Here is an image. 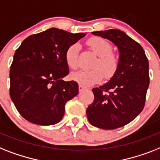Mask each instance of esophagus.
<instances>
[{
    "label": "esophagus",
    "mask_w": 160,
    "mask_h": 160,
    "mask_svg": "<svg viewBox=\"0 0 160 160\" xmlns=\"http://www.w3.org/2000/svg\"><path fill=\"white\" fill-rule=\"evenodd\" d=\"M84 89H85V88H84V87H83L82 85H79V90H80V92H82V91H84Z\"/></svg>",
    "instance_id": "esophagus-1"
}]
</instances>
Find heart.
<instances>
[{
	"label": "heart",
	"mask_w": 160,
	"mask_h": 160,
	"mask_svg": "<svg viewBox=\"0 0 160 160\" xmlns=\"http://www.w3.org/2000/svg\"><path fill=\"white\" fill-rule=\"evenodd\" d=\"M87 44L96 55L98 56L91 69H82L71 74V79L84 87L92 86L102 80L104 72L106 78H110L116 72L118 67V58L111 52L112 46L107 40L102 38L93 37L88 40ZM79 45L71 44L66 51L65 59L70 68L77 67V56Z\"/></svg>",
	"instance_id": "b5f03b06"
}]
</instances>
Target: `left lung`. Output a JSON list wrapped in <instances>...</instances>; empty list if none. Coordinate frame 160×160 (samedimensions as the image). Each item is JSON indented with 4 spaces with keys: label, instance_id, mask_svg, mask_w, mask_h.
I'll return each mask as SVG.
<instances>
[{
    "label": "left lung",
    "instance_id": "obj_1",
    "mask_svg": "<svg viewBox=\"0 0 160 160\" xmlns=\"http://www.w3.org/2000/svg\"><path fill=\"white\" fill-rule=\"evenodd\" d=\"M91 33L112 42L119 57L118 69L111 79L93 89L94 100L87 108V118L96 127L116 129L131 122L143 110L150 84L149 62L142 47L122 31Z\"/></svg>",
    "mask_w": 160,
    "mask_h": 160
}]
</instances>
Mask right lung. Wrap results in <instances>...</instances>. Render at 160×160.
Returning a JSON list of instances; mask_svg holds the SVG:
<instances>
[{"label": "right lung", "mask_w": 160, "mask_h": 160, "mask_svg": "<svg viewBox=\"0 0 160 160\" xmlns=\"http://www.w3.org/2000/svg\"><path fill=\"white\" fill-rule=\"evenodd\" d=\"M86 33L50 28L28 36L15 51L10 71V98L20 115L34 124H57L65 105L79 93L69 74L65 53Z\"/></svg>", "instance_id": "obj_1"}]
</instances>
